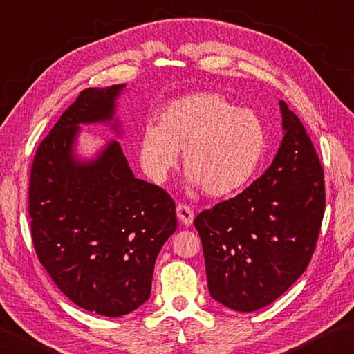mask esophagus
<instances>
[{
  "label": "esophagus",
  "mask_w": 354,
  "mask_h": 354,
  "mask_svg": "<svg viewBox=\"0 0 354 354\" xmlns=\"http://www.w3.org/2000/svg\"><path fill=\"white\" fill-rule=\"evenodd\" d=\"M176 214H178V219L181 221V223L185 225V227H190L193 224V212L189 205L185 204H178L176 207Z\"/></svg>",
  "instance_id": "34e87169"
}]
</instances>
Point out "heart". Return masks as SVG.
<instances>
[{
    "instance_id": "1",
    "label": "heart",
    "mask_w": 354,
    "mask_h": 354,
    "mask_svg": "<svg viewBox=\"0 0 354 354\" xmlns=\"http://www.w3.org/2000/svg\"><path fill=\"white\" fill-rule=\"evenodd\" d=\"M190 185L210 196H227L252 181L267 150L266 126L250 110L223 95L196 92L165 106L158 124L144 126L138 141L141 167L164 183L179 161Z\"/></svg>"
}]
</instances>
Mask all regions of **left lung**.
Masks as SVG:
<instances>
[{
	"mask_svg": "<svg viewBox=\"0 0 354 354\" xmlns=\"http://www.w3.org/2000/svg\"><path fill=\"white\" fill-rule=\"evenodd\" d=\"M283 140L273 162L238 196L201 212L207 283L214 301L250 313L306 272L325 212L324 170L306 127L279 101Z\"/></svg>",
	"mask_w": 354,
	"mask_h": 354,
	"instance_id": "left-lung-1",
	"label": "left lung"
}]
</instances>
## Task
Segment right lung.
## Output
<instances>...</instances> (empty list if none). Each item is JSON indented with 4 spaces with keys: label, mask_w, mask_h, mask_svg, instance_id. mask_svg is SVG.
Wrapping results in <instances>:
<instances>
[{
    "label": "right lung",
    "mask_w": 354,
    "mask_h": 354,
    "mask_svg": "<svg viewBox=\"0 0 354 354\" xmlns=\"http://www.w3.org/2000/svg\"><path fill=\"white\" fill-rule=\"evenodd\" d=\"M126 84L86 88L35 153L29 214L35 252L76 306L118 317L149 299L156 256L176 230V205L135 178L118 141L88 161L75 156L80 124L107 122Z\"/></svg>",
    "instance_id": "add662e5"
}]
</instances>
